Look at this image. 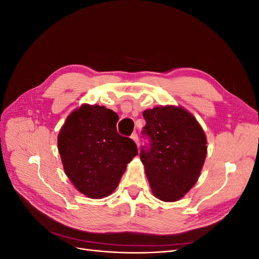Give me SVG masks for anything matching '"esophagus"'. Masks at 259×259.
Instances as JSON below:
<instances>
[{"label": "esophagus", "mask_w": 259, "mask_h": 259, "mask_svg": "<svg viewBox=\"0 0 259 259\" xmlns=\"http://www.w3.org/2000/svg\"><path fill=\"white\" fill-rule=\"evenodd\" d=\"M131 138H132L133 140H134L135 144L137 145V147H139V139H138V135L136 134V133H134V134H132Z\"/></svg>", "instance_id": "obj_1"}]
</instances>
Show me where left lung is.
<instances>
[{"instance_id": "obj_1", "label": "left lung", "mask_w": 259, "mask_h": 259, "mask_svg": "<svg viewBox=\"0 0 259 259\" xmlns=\"http://www.w3.org/2000/svg\"><path fill=\"white\" fill-rule=\"evenodd\" d=\"M143 115V135L150 144L142 148L140 160L151 190L162 201H177L199 179L207 152L205 133L182 107H155Z\"/></svg>"}]
</instances>
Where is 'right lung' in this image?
Returning <instances> with one entry per match:
<instances>
[{"label": "right lung", "instance_id": "1", "mask_svg": "<svg viewBox=\"0 0 259 259\" xmlns=\"http://www.w3.org/2000/svg\"><path fill=\"white\" fill-rule=\"evenodd\" d=\"M119 115L104 106L84 104L67 117L58 134V151L65 173L91 199L111 194L137 146L116 131Z\"/></svg>", "mask_w": 259, "mask_h": 259}]
</instances>
